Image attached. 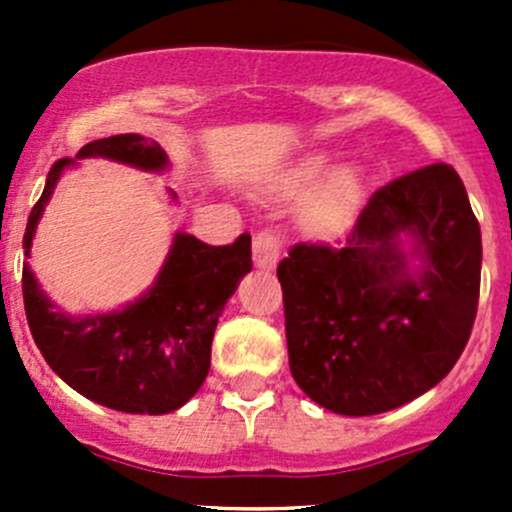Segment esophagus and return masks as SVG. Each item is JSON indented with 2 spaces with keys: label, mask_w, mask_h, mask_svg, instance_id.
Masks as SVG:
<instances>
[{
  "label": "esophagus",
  "mask_w": 512,
  "mask_h": 512,
  "mask_svg": "<svg viewBox=\"0 0 512 512\" xmlns=\"http://www.w3.org/2000/svg\"><path fill=\"white\" fill-rule=\"evenodd\" d=\"M252 260L260 270H272L280 262V237L272 230H260L252 240Z\"/></svg>",
  "instance_id": "obj_1"
}]
</instances>
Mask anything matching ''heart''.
<instances>
[{
	"mask_svg": "<svg viewBox=\"0 0 512 512\" xmlns=\"http://www.w3.org/2000/svg\"><path fill=\"white\" fill-rule=\"evenodd\" d=\"M327 158L324 156H312L304 158L302 163L294 165L289 173L277 178L272 183V193L277 195H294L302 188H307L312 180H317V175L322 173ZM361 190H364V178L352 165L347 168H339L314 190L307 198V203L299 210V225L304 227L312 235H329V232L339 230L349 220V215L354 213L356 203L361 198Z\"/></svg>",
	"mask_w": 512,
	"mask_h": 512,
	"instance_id": "b5f03b06",
	"label": "heart"
}]
</instances>
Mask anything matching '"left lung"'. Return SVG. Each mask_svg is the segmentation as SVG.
<instances>
[{"label":"left lung","instance_id":"1","mask_svg":"<svg viewBox=\"0 0 512 512\" xmlns=\"http://www.w3.org/2000/svg\"><path fill=\"white\" fill-rule=\"evenodd\" d=\"M480 260L478 220L446 163L376 190L339 247L294 245L277 277L299 389L342 416L426 394L471 337Z\"/></svg>","mask_w":512,"mask_h":512}]
</instances>
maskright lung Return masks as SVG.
<instances>
[{"instance_id": "right-lung-1", "label": "right lung", "mask_w": 512, "mask_h": 512, "mask_svg": "<svg viewBox=\"0 0 512 512\" xmlns=\"http://www.w3.org/2000/svg\"><path fill=\"white\" fill-rule=\"evenodd\" d=\"M84 158H108L148 173H163L170 165L168 153L138 133L91 141L76 158H61L29 215L24 257H32L36 225L59 178ZM250 270V235L213 247L175 232L156 280L136 302L74 317L51 302L24 262V309L41 356L71 389L106 409L160 416L188 404L203 386L220 314Z\"/></svg>"}]
</instances>
